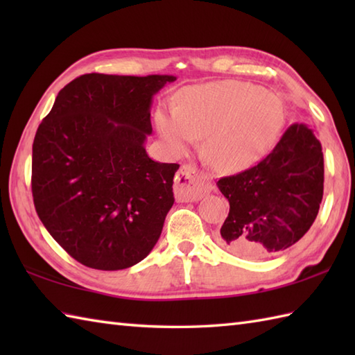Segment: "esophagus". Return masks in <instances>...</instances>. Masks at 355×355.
<instances>
[{
    "instance_id": "34e87169",
    "label": "esophagus",
    "mask_w": 355,
    "mask_h": 355,
    "mask_svg": "<svg viewBox=\"0 0 355 355\" xmlns=\"http://www.w3.org/2000/svg\"><path fill=\"white\" fill-rule=\"evenodd\" d=\"M212 191V184L192 164H184L175 178V197L178 201H197Z\"/></svg>"
}]
</instances>
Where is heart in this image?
Masks as SVG:
<instances>
[{
    "label": "heart",
    "instance_id": "heart-1",
    "mask_svg": "<svg viewBox=\"0 0 355 355\" xmlns=\"http://www.w3.org/2000/svg\"><path fill=\"white\" fill-rule=\"evenodd\" d=\"M285 120L281 99L239 80H218L184 89L178 107H162L155 125L173 153L205 135L202 153L216 169L250 168L273 146Z\"/></svg>",
    "mask_w": 355,
    "mask_h": 355
}]
</instances>
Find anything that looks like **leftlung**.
<instances>
[{
  "mask_svg": "<svg viewBox=\"0 0 355 355\" xmlns=\"http://www.w3.org/2000/svg\"><path fill=\"white\" fill-rule=\"evenodd\" d=\"M216 184L230 205L218 243L243 258H266L296 244L319 214L322 145L310 128L294 123L258 164Z\"/></svg>",
  "mask_w": 355,
  "mask_h": 355,
  "instance_id": "1",
  "label": "left lung"
}]
</instances>
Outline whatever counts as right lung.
Listing matches in <instances>:
<instances>
[{
	"label": "right lung",
	"instance_id": "1",
	"mask_svg": "<svg viewBox=\"0 0 355 355\" xmlns=\"http://www.w3.org/2000/svg\"><path fill=\"white\" fill-rule=\"evenodd\" d=\"M175 76L89 73L59 92L33 140L36 214L71 258L96 270L145 259L173 205L180 164L150 160V103Z\"/></svg>",
	"mask_w": 355,
	"mask_h": 355
}]
</instances>
